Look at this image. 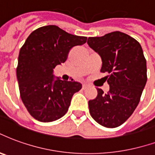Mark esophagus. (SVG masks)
<instances>
[{
    "instance_id": "obj_1",
    "label": "esophagus",
    "mask_w": 155,
    "mask_h": 155,
    "mask_svg": "<svg viewBox=\"0 0 155 155\" xmlns=\"http://www.w3.org/2000/svg\"><path fill=\"white\" fill-rule=\"evenodd\" d=\"M87 87H88V84H82V89H85Z\"/></svg>"
}]
</instances>
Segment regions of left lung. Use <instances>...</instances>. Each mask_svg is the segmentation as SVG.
Returning <instances> with one entry per match:
<instances>
[{"mask_svg":"<svg viewBox=\"0 0 155 155\" xmlns=\"http://www.w3.org/2000/svg\"><path fill=\"white\" fill-rule=\"evenodd\" d=\"M89 46L102 58L100 71L109 84L104 94L97 89L98 95L89 101L93 118L107 128L123 124L140 103L147 81L146 60L138 41L119 31L102 37H89Z\"/></svg>","mask_w":155,"mask_h":155,"instance_id":"left-lung-1","label":"left lung"}]
</instances>
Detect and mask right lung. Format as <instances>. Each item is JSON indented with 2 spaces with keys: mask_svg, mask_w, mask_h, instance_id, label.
I'll use <instances>...</instances> for the list:
<instances>
[{
  "mask_svg": "<svg viewBox=\"0 0 155 155\" xmlns=\"http://www.w3.org/2000/svg\"><path fill=\"white\" fill-rule=\"evenodd\" d=\"M87 38L68 34L56 25L32 32L20 48L16 75L23 104L34 119L50 122L62 117L82 84L54 80L53 69L66 61L70 50Z\"/></svg>",
  "mask_w": 155,
  "mask_h": 155,
  "instance_id": "right-lung-1",
  "label": "right lung"
}]
</instances>
